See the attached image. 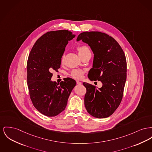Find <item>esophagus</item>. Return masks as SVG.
Masks as SVG:
<instances>
[{"label":"esophagus","mask_w":152,"mask_h":152,"mask_svg":"<svg viewBox=\"0 0 152 152\" xmlns=\"http://www.w3.org/2000/svg\"><path fill=\"white\" fill-rule=\"evenodd\" d=\"M76 83H77V84H78V85H81V83L80 81H76Z\"/></svg>","instance_id":"34e87169"}]
</instances>
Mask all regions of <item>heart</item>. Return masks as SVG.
Returning <instances> with one entry per match:
<instances>
[{
	"label": "heart",
	"mask_w": 152,
	"mask_h": 152,
	"mask_svg": "<svg viewBox=\"0 0 152 152\" xmlns=\"http://www.w3.org/2000/svg\"><path fill=\"white\" fill-rule=\"evenodd\" d=\"M78 53L79 56H81L84 54L86 53L87 52H89V48L86 46H81L77 48ZM64 61V57H62V61ZM84 73V71L81 69H73L71 73V76L73 78L75 79H80Z\"/></svg>",
	"instance_id": "heart-1"
}]
</instances>
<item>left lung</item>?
Masks as SVG:
<instances>
[{
	"label": "left lung",
	"mask_w": 152,
	"mask_h": 152,
	"mask_svg": "<svg viewBox=\"0 0 152 152\" xmlns=\"http://www.w3.org/2000/svg\"><path fill=\"white\" fill-rule=\"evenodd\" d=\"M80 40L89 45L94 54L92 68L88 74L89 80L103 84L97 89L83 83L87 89L85 107L92 116L105 118L114 113L123 98L127 72L125 54L116 40L104 33L83 32L77 38V41Z\"/></svg>",
	"instance_id": "1"
}]
</instances>
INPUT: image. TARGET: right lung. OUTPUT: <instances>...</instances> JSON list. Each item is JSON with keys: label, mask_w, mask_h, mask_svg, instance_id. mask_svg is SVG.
I'll list each match as a JSON object with an SVG mask.
<instances>
[{"label": "right lung", "mask_w": 152, "mask_h": 152, "mask_svg": "<svg viewBox=\"0 0 152 152\" xmlns=\"http://www.w3.org/2000/svg\"><path fill=\"white\" fill-rule=\"evenodd\" d=\"M75 37L67 30L47 32L37 39L29 54L27 81L30 96L36 109L45 116H56L65 110L76 84L69 77L60 84L50 80L51 72L58 71L65 48Z\"/></svg>", "instance_id": "1"}]
</instances>
